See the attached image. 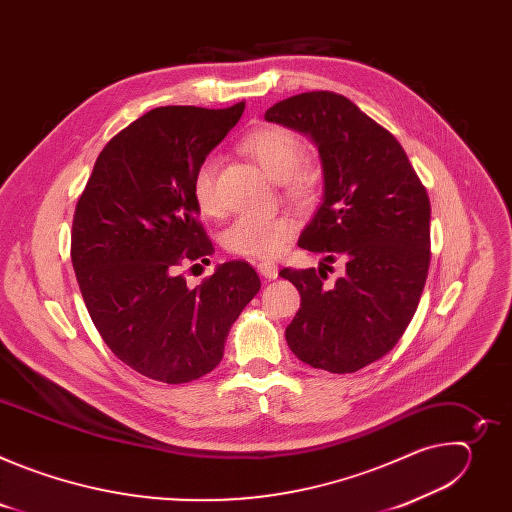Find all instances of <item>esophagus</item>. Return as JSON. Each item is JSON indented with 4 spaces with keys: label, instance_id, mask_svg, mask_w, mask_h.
<instances>
[{
    "label": "esophagus",
    "instance_id": "1",
    "mask_svg": "<svg viewBox=\"0 0 512 512\" xmlns=\"http://www.w3.org/2000/svg\"><path fill=\"white\" fill-rule=\"evenodd\" d=\"M257 271H259L265 279H275L277 273H279V269H277V265H275L273 261H259V263H257Z\"/></svg>",
    "mask_w": 512,
    "mask_h": 512
}]
</instances>
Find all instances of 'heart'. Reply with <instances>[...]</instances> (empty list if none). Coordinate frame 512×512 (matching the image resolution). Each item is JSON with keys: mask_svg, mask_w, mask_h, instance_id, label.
<instances>
[{"mask_svg": "<svg viewBox=\"0 0 512 512\" xmlns=\"http://www.w3.org/2000/svg\"><path fill=\"white\" fill-rule=\"evenodd\" d=\"M241 150L259 168L281 182L283 196L296 204H310L318 192L320 174L314 164L304 160L300 137L281 125H261L241 139ZM218 160L204 158L192 176V196L196 206L206 216L223 212L221 198L216 190ZM296 225L283 214L269 216H239L223 231V247L249 259H271L283 251L294 237Z\"/></svg>", "mask_w": 512, "mask_h": 512, "instance_id": "heart-1", "label": "heart"}]
</instances>
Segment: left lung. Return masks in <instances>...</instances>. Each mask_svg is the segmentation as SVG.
Returning a JSON list of instances; mask_svg holds the SVG:
<instances>
[{
    "label": "left lung",
    "instance_id": "left-lung-1",
    "mask_svg": "<svg viewBox=\"0 0 512 512\" xmlns=\"http://www.w3.org/2000/svg\"><path fill=\"white\" fill-rule=\"evenodd\" d=\"M265 119L308 135L324 172V202L298 245L342 260L330 288L321 269H281L302 296L285 340L302 362L354 373L383 358L409 326L429 269L425 186L401 143L350 99L312 91L267 109Z\"/></svg>",
    "mask_w": 512,
    "mask_h": 512
}]
</instances>
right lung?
Here are the masks:
<instances>
[{"instance_id":"obj_1","label":"right lung","mask_w":512,"mask_h":512,"mask_svg":"<svg viewBox=\"0 0 512 512\" xmlns=\"http://www.w3.org/2000/svg\"><path fill=\"white\" fill-rule=\"evenodd\" d=\"M245 111L158 107L99 154L72 218L70 257L85 306L111 352L139 375L190 383L223 358L231 326L261 287L229 261L190 289L188 261H208L192 176Z\"/></svg>"}]
</instances>
